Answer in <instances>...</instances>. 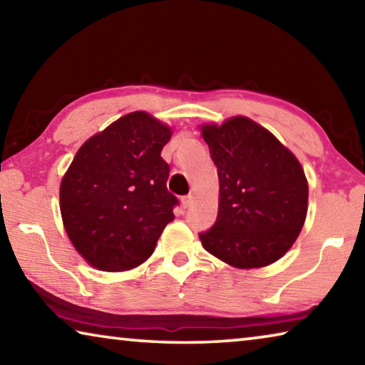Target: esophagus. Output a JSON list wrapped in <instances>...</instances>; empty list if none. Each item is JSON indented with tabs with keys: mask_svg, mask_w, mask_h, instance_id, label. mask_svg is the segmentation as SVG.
Segmentation results:
<instances>
[{
	"mask_svg": "<svg viewBox=\"0 0 365 365\" xmlns=\"http://www.w3.org/2000/svg\"><path fill=\"white\" fill-rule=\"evenodd\" d=\"M191 202H193V196H191V195L182 197V206H183V207H190Z\"/></svg>",
	"mask_w": 365,
	"mask_h": 365,
	"instance_id": "esophagus-1",
	"label": "esophagus"
}]
</instances>
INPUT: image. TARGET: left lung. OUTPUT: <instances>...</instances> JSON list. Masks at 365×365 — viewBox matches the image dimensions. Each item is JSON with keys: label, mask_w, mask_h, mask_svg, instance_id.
<instances>
[{"label": "left lung", "mask_w": 365, "mask_h": 365, "mask_svg": "<svg viewBox=\"0 0 365 365\" xmlns=\"http://www.w3.org/2000/svg\"><path fill=\"white\" fill-rule=\"evenodd\" d=\"M219 175V212L202 248L237 269H259L287 255L307 215L309 185L298 158L245 115L201 123Z\"/></svg>", "instance_id": "left-lung-1"}]
</instances>
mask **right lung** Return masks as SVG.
<instances>
[{
  "instance_id": "1",
  "label": "right lung",
  "mask_w": 365,
  "mask_h": 365,
  "mask_svg": "<svg viewBox=\"0 0 365 365\" xmlns=\"http://www.w3.org/2000/svg\"><path fill=\"white\" fill-rule=\"evenodd\" d=\"M172 128L135 110L78 148L61 180L59 207L67 237L98 270L138 267L174 220L169 164L160 158Z\"/></svg>"
}]
</instances>
